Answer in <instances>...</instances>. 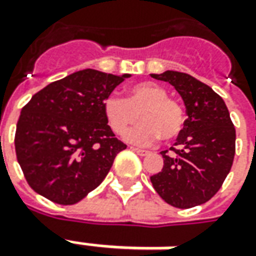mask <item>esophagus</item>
<instances>
[{"label":"esophagus","mask_w":256,"mask_h":256,"mask_svg":"<svg viewBox=\"0 0 256 256\" xmlns=\"http://www.w3.org/2000/svg\"><path fill=\"white\" fill-rule=\"evenodd\" d=\"M130 150H133L134 152H137L138 156H142V157H144V156H147V154H148V151H147V150H142V148H137V147H130Z\"/></svg>","instance_id":"34e87169"}]
</instances>
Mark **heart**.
Masks as SVG:
<instances>
[{"label":"heart","mask_w":256,"mask_h":256,"mask_svg":"<svg viewBox=\"0 0 256 256\" xmlns=\"http://www.w3.org/2000/svg\"><path fill=\"white\" fill-rule=\"evenodd\" d=\"M104 114L108 124L116 134H123L133 126L138 114L142 122L126 133L130 142L150 144L158 137L176 138L185 126L184 108L175 99L168 98L164 86L156 82H137L128 90V98L109 95L104 100Z\"/></svg>","instance_id":"1"}]
</instances>
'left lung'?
Returning <instances> with one entry per match:
<instances>
[{
	"label": "left lung",
	"mask_w": 256,
	"mask_h": 256,
	"mask_svg": "<svg viewBox=\"0 0 256 256\" xmlns=\"http://www.w3.org/2000/svg\"><path fill=\"white\" fill-rule=\"evenodd\" d=\"M151 77L176 90L188 119L172 152L161 151L164 166L151 176L157 194L174 208L206 203L222 188L236 154V128L223 98L189 74L164 71Z\"/></svg>",
	"instance_id": "8db88e82"
}]
</instances>
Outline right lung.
<instances>
[{
	"mask_svg": "<svg viewBox=\"0 0 256 256\" xmlns=\"http://www.w3.org/2000/svg\"><path fill=\"white\" fill-rule=\"evenodd\" d=\"M128 77L85 68L33 95L19 116L15 150L34 192L74 204L100 185L126 148L108 124L104 100Z\"/></svg>",
	"mask_w": 256,
	"mask_h": 256,
	"instance_id": "right-lung-1",
	"label": "right lung"
}]
</instances>
